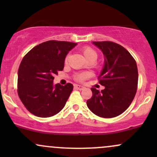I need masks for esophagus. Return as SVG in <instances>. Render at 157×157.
<instances>
[{
  "mask_svg": "<svg viewBox=\"0 0 157 157\" xmlns=\"http://www.w3.org/2000/svg\"><path fill=\"white\" fill-rule=\"evenodd\" d=\"M74 87H75V89H78V90H83V89H84V86H80V85L75 84V86H74Z\"/></svg>",
  "mask_w": 157,
  "mask_h": 157,
  "instance_id": "esophagus-1",
  "label": "esophagus"
}]
</instances>
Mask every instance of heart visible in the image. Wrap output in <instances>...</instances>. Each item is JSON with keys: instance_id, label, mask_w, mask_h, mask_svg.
Here are the masks:
<instances>
[{"instance_id": "1", "label": "heart", "mask_w": 157, "mask_h": 157, "mask_svg": "<svg viewBox=\"0 0 157 157\" xmlns=\"http://www.w3.org/2000/svg\"><path fill=\"white\" fill-rule=\"evenodd\" d=\"M81 52H82V55H84L85 58H86L88 61L90 60H96L97 58V56H98V54H97L96 50H95L94 48L91 47V46H84V47L81 49ZM68 59V55L66 56V58H65V63H67ZM90 76H91V74L90 73L83 72V73L77 74V75H75V78L77 80L82 82V81L86 80V79L89 78Z\"/></svg>"}]
</instances>
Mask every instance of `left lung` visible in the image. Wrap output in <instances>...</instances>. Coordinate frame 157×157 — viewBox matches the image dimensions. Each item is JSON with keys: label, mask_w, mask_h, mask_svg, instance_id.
Masks as SVG:
<instances>
[{"label": "left lung", "mask_w": 157, "mask_h": 157, "mask_svg": "<svg viewBox=\"0 0 157 157\" xmlns=\"http://www.w3.org/2000/svg\"><path fill=\"white\" fill-rule=\"evenodd\" d=\"M93 44L105 56V65L98 80L105 88L101 91L91 88L92 97L87 100V106L100 117H115L134 100L137 90V66L132 55L120 44L111 41Z\"/></svg>", "instance_id": "left-lung-1"}]
</instances>
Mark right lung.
<instances>
[{
  "label": "right lung",
  "instance_id": "obj_1",
  "mask_svg": "<svg viewBox=\"0 0 157 157\" xmlns=\"http://www.w3.org/2000/svg\"><path fill=\"white\" fill-rule=\"evenodd\" d=\"M77 44L48 40L23 57L17 74V94L26 109L39 117H50L64 108L73 85H53L54 75L63 71L68 52Z\"/></svg>",
  "mask_w": 157,
  "mask_h": 157
}]
</instances>
